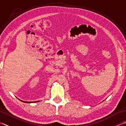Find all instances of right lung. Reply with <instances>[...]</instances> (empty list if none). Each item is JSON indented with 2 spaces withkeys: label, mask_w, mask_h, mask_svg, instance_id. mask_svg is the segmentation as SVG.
<instances>
[{
  "label": "right lung",
  "mask_w": 126,
  "mask_h": 126,
  "mask_svg": "<svg viewBox=\"0 0 126 126\" xmlns=\"http://www.w3.org/2000/svg\"><path fill=\"white\" fill-rule=\"evenodd\" d=\"M20 101H22V102H24V103H35V102H37V101H35V102H25V101H21V100H20Z\"/></svg>",
  "instance_id": "1"
}]
</instances>
